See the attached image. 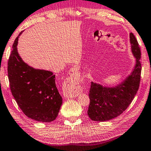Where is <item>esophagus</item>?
Segmentation results:
<instances>
[{
  "instance_id": "1",
  "label": "esophagus",
  "mask_w": 151,
  "mask_h": 151,
  "mask_svg": "<svg viewBox=\"0 0 151 151\" xmlns=\"http://www.w3.org/2000/svg\"><path fill=\"white\" fill-rule=\"evenodd\" d=\"M76 68H73L70 69V75L72 77H75V75H76ZM78 94V91L75 88V89H74L73 91H68V92H66L64 95H65L66 97H76Z\"/></svg>"
}]
</instances>
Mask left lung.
<instances>
[{"label":"left lung","instance_id":"8db88e82","mask_svg":"<svg viewBox=\"0 0 151 151\" xmlns=\"http://www.w3.org/2000/svg\"><path fill=\"white\" fill-rule=\"evenodd\" d=\"M130 40L132 52L136 59V66L131 75L115 87H106L91 83L87 114L93 121L104 122L118 117L128 108L137 93L142 70L140 62L141 52L132 33L130 34Z\"/></svg>","mask_w":151,"mask_h":151}]
</instances>
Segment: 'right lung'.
Wrapping results in <instances>:
<instances>
[{
  "label": "right lung",
  "instance_id": "obj_1",
  "mask_svg": "<svg viewBox=\"0 0 151 151\" xmlns=\"http://www.w3.org/2000/svg\"><path fill=\"white\" fill-rule=\"evenodd\" d=\"M13 45L8 60V77L12 95L28 118L50 122L58 116L63 99L57 88L58 80L50 71L34 69L24 63L17 49L18 38Z\"/></svg>",
  "mask_w": 151,
  "mask_h": 151
}]
</instances>
